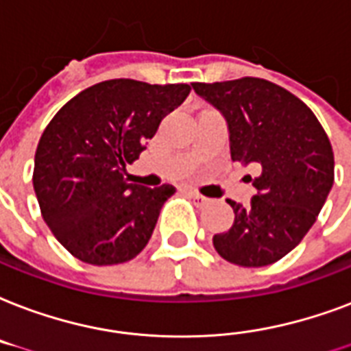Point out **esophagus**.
I'll return each instance as SVG.
<instances>
[{
    "label": "esophagus",
    "instance_id": "esophagus-1",
    "mask_svg": "<svg viewBox=\"0 0 351 351\" xmlns=\"http://www.w3.org/2000/svg\"><path fill=\"white\" fill-rule=\"evenodd\" d=\"M184 192H186V194H189V197L192 201H194L195 205L197 206H203V205H206V203H208V197H205V195H201L199 192H195V190H184Z\"/></svg>",
    "mask_w": 351,
    "mask_h": 351
}]
</instances>
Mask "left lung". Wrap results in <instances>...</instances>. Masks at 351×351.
<instances>
[{"label":"left lung","mask_w":351,"mask_h":351,"mask_svg":"<svg viewBox=\"0 0 351 351\" xmlns=\"http://www.w3.org/2000/svg\"><path fill=\"white\" fill-rule=\"evenodd\" d=\"M199 97L223 113L230 157L256 165L251 205L229 199L234 223L213 238L214 249L241 267L278 262L308 234L333 184V150L302 100L263 78L194 82Z\"/></svg>","instance_id":"obj_1"}]
</instances>
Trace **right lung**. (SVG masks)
I'll use <instances>...</instances> for the list:
<instances>
[{"instance_id": "1", "label": "right lung", "mask_w": 351, "mask_h": 351, "mask_svg": "<svg viewBox=\"0 0 351 351\" xmlns=\"http://www.w3.org/2000/svg\"><path fill=\"white\" fill-rule=\"evenodd\" d=\"M189 84L115 78L73 97L43 130L32 184L54 238L91 265H115L143 251L172 184L146 189L124 173Z\"/></svg>"}]
</instances>
